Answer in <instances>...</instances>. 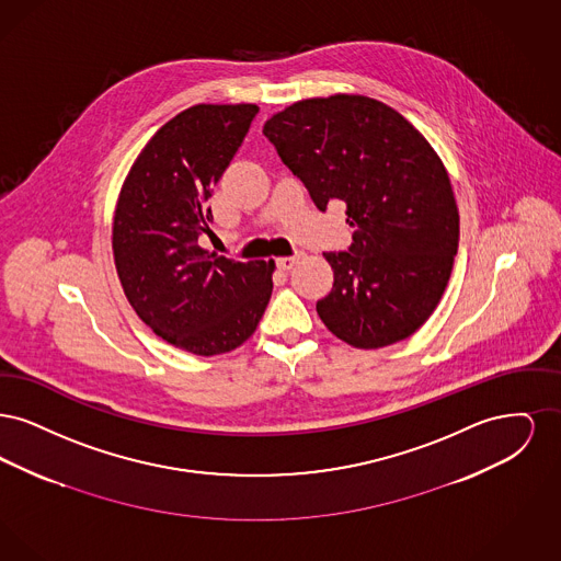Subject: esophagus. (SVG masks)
<instances>
[{
	"label": "esophagus",
	"mask_w": 561,
	"mask_h": 561,
	"mask_svg": "<svg viewBox=\"0 0 561 561\" xmlns=\"http://www.w3.org/2000/svg\"><path fill=\"white\" fill-rule=\"evenodd\" d=\"M296 261H298V254H294V256H279L277 259V267L282 268V271H290L296 265Z\"/></svg>",
	"instance_id": "1"
}]
</instances>
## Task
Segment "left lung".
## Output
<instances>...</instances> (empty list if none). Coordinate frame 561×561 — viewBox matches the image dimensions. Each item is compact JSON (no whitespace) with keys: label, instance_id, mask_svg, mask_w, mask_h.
Segmentation results:
<instances>
[{"label":"left lung","instance_id":"obj_1","mask_svg":"<svg viewBox=\"0 0 561 561\" xmlns=\"http://www.w3.org/2000/svg\"><path fill=\"white\" fill-rule=\"evenodd\" d=\"M263 134L321 213L347 204L348 252H325L334 286L318 300L325 328L351 347L412 336L435 311L458 250L450 176L396 108L359 94L307 99Z\"/></svg>","mask_w":561,"mask_h":561}]
</instances>
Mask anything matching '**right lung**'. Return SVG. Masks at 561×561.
Wrapping results in <instances>:
<instances>
[{"label":"right lung","mask_w":561,"mask_h":561,"mask_svg":"<svg viewBox=\"0 0 561 561\" xmlns=\"http://www.w3.org/2000/svg\"><path fill=\"white\" fill-rule=\"evenodd\" d=\"M256 105H195L163 124L122 185L113 259L136 316L195 355H220L256 330L273 290V261H236L199 245L206 202L241 147Z\"/></svg>","instance_id":"1"}]
</instances>
